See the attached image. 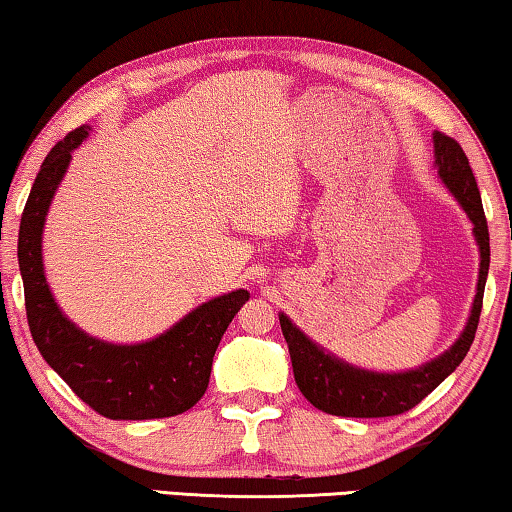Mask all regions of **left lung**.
<instances>
[{"label": "left lung", "mask_w": 512, "mask_h": 512, "mask_svg": "<svg viewBox=\"0 0 512 512\" xmlns=\"http://www.w3.org/2000/svg\"><path fill=\"white\" fill-rule=\"evenodd\" d=\"M434 167L444 186L460 204L462 211L474 225V239L480 255L476 296L471 303L467 324L451 347L432 361L404 372H375L352 365L342 358L326 352L317 342H312L285 312H280V329L285 335L289 356H292L294 379L299 391L312 407L333 416L352 418H381L398 416L414 409L425 395H430L457 365L464 361L471 342L476 338L480 308L487 271H490V232L480 202V190L471 172L469 158L453 137L434 131Z\"/></svg>", "instance_id": "1"}]
</instances>
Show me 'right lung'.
Listing matches in <instances>:
<instances>
[{
	"instance_id": "obj_1",
	"label": "right lung",
	"mask_w": 512,
	"mask_h": 512,
	"mask_svg": "<svg viewBox=\"0 0 512 512\" xmlns=\"http://www.w3.org/2000/svg\"><path fill=\"white\" fill-rule=\"evenodd\" d=\"M91 133L80 126L45 156L20 220L18 264L25 285L27 322L38 352L82 402L112 421H149L195 407L209 386L218 342L250 299L234 289L197 305L156 338L114 345L71 322L50 292L43 269V230L52 197Z\"/></svg>"
}]
</instances>
